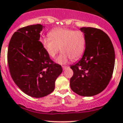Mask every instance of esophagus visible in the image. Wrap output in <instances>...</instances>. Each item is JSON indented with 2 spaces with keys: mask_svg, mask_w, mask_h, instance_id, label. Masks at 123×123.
<instances>
[{
  "mask_svg": "<svg viewBox=\"0 0 123 123\" xmlns=\"http://www.w3.org/2000/svg\"><path fill=\"white\" fill-rule=\"evenodd\" d=\"M67 67H67V66H63L62 68H63V70H65V69H66V68H67Z\"/></svg>",
  "mask_w": 123,
  "mask_h": 123,
  "instance_id": "esophagus-1",
  "label": "esophagus"
}]
</instances>
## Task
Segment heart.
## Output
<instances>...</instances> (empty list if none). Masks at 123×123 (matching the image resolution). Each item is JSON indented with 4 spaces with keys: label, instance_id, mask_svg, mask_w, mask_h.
I'll list each match as a JSON object with an SVG mask.
<instances>
[{
    "label": "heart",
    "instance_id": "obj_1",
    "mask_svg": "<svg viewBox=\"0 0 123 123\" xmlns=\"http://www.w3.org/2000/svg\"><path fill=\"white\" fill-rule=\"evenodd\" d=\"M50 36L41 38L42 47L51 57H55L60 49L61 54L55 62L66 64L70 59L76 60L83 54L86 47V37L79 30L65 28H56L50 32Z\"/></svg>",
    "mask_w": 123,
    "mask_h": 123
}]
</instances>
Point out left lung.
Wrapping results in <instances>:
<instances>
[{
	"label": "left lung",
	"mask_w": 123,
	"mask_h": 123,
	"mask_svg": "<svg viewBox=\"0 0 123 123\" xmlns=\"http://www.w3.org/2000/svg\"><path fill=\"white\" fill-rule=\"evenodd\" d=\"M86 37V49L80 60L70 68L73 76L70 87L81 96L99 94L108 86L115 67L113 45L108 36L99 29L80 28Z\"/></svg>",
	"instance_id": "left-lung-1"
}]
</instances>
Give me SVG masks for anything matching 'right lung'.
I'll return each mask as SVG.
<instances>
[{
  "mask_svg": "<svg viewBox=\"0 0 123 123\" xmlns=\"http://www.w3.org/2000/svg\"><path fill=\"white\" fill-rule=\"evenodd\" d=\"M43 28L37 24L18 29L10 41L7 54L15 83L24 93L35 98L52 93L55 80L63 71L41 45L40 33Z\"/></svg>",
  "mask_w": 123,
  "mask_h": 123,
  "instance_id": "right-lung-1",
  "label": "right lung"
}]
</instances>
